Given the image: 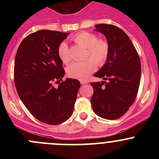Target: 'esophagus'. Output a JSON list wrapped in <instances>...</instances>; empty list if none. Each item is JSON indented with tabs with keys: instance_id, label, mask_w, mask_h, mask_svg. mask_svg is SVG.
<instances>
[{
	"instance_id": "34e87169",
	"label": "esophagus",
	"mask_w": 159,
	"mask_h": 159,
	"mask_svg": "<svg viewBox=\"0 0 159 159\" xmlns=\"http://www.w3.org/2000/svg\"><path fill=\"white\" fill-rule=\"evenodd\" d=\"M87 83H88V81H85V80H81V84H87Z\"/></svg>"
}]
</instances>
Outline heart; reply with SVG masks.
Returning <instances> with one entry per match:
<instances>
[{"label":"heart","mask_w":159,"mask_h":159,"mask_svg":"<svg viewBox=\"0 0 159 159\" xmlns=\"http://www.w3.org/2000/svg\"><path fill=\"white\" fill-rule=\"evenodd\" d=\"M74 42L85 49L84 58L82 63H72L66 68L70 78L84 80L90 74L96 70L97 65L102 67L106 63L110 53V46L108 41L91 32H81L72 38ZM59 58L64 64H68L70 58L69 48L66 42H61L57 48Z\"/></svg>","instance_id":"obj_1"}]
</instances>
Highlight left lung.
I'll list each match as a JSON object with an SVG mask.
<instances>
[{
	"label": "left lung",
	"mask_w": 159,
	"mask_h": 159,
	"mask_svg": "<svg viewBox=\"0 0 159 159\" xmlns=\"http://www.w3.org/2000/svg\"><path fill=\"white\" fill-rule=\"evenodd\" d=\"M96 30L105 35L110 53L106 63L94 75L105 81L91 83L94 89L91 103L96 115L115 120L125 115L135 100L141 80L140 57L121 28L100 24Z\"/></svg>",
	"instance_id": "1"
}]
</instances>
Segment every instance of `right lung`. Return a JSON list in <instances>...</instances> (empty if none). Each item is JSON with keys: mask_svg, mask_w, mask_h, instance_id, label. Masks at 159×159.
Wrapping results in <instances>:
<instances>
[{"mask_svg": "<svg viewBox=\"0 0 159 159\" xmlns=\"http://www.w3.org/2000/svg\"><path fill=\"white\" fill-rule=\"evenodd\" d=\"M68 34L49 30L30 34L19 45L14 61V84L20 100L35 118L52 125L70 118L81 85L78 80H62L65 70L57 48Z\"/></svg>", "mask_w": 159, "mask_h": 159, "instance_id": "right-lung-1", "label": "right lung"}]
</instances>
